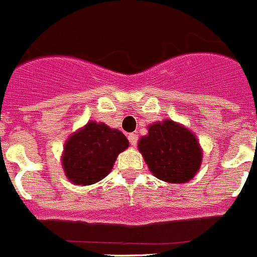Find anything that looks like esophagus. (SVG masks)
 <instances>
[{
  "mask_svg": "<svg viewBox=\"0 0 257 257\" xmlns=\"http://www.w3.org/2000/svg\"><path fill=\"white\" fill-rule=\"evenodd\" d=\"M128 140H129V142H131L132 146H136L138 142V136L136 133H131L128 136Z\"/></svg>",
  "mask_w": 257,
  "mask_h": 257,
  "instance_id": "esophagus-1",
  "label": "esophagus"
}]
</instances>
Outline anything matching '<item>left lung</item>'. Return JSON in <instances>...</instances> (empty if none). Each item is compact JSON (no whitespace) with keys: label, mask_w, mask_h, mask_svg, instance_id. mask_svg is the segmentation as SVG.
Instances as JSON below:
<instances>
[{"label":"left lung","mask_w":257,"mask_h":257,"mask_svg":"<svg viewBox=\"0 0 257 257\" xmlns=\"http://www.w3.org/2000/svg\"><path fill=\"white\" fill-rule=\"evenodd\" d=\"M138 150L150 172L168 183H187L202 163V149L191 129L164 119L149 125V134L140 138Z\"/></svg>","instance_id":"1"}]
</instances>
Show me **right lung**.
I'll return each instance as SVG.
<instances>
[{"mask_svg": "<svg viewBox=\"0 0 257 257\" xmlns=\"http://www.w3.org/2000/svg\"><path fill=\"white\" fill-rule=\"evenodd\" d=\"M128 147L129 141L121 132L91 120L65 141L62 169L73 184H94L111 172L117 155Z\"/></svg>", "mask_w": 257, "mask_h": 257, "instance_id": "1", "label": "right lung"}]
</instances>
